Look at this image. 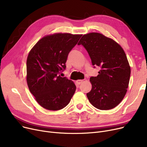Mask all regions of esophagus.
Segmentation results:
<instances>
[{
	"instance_id": "obj_1",
	"label": "esophagus",
	"mask_w": 147,
	"mask_h": 147,
	"mask_svg": "<svg viewBox=\"0 0 147 147\" xmlns=\"http://www.w3.org/2000/svg\"><path fill=\"white\" fill-rule=\"evenodd\" d=\"M76 82L78 84H80L83 82V80H76Z\"/></svg>"
}]
</instances>
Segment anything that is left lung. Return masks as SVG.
Here are the masks:
<instances>
[{"instance_id":"left-lung-1","label":"left lung","mask_w":147,"mask_h":147,"mask_svg":"<svg viewBox=\"0 0 147 147\" xmlns=\"http://www.w3.org/2000/svg\"><path fill=\"white\" fill-rule=\"evenodd\" d=\"M80 45L87 51L92 65L101 67L98 75L90 78L89 101L99 110L112 109L122 101L129 85L130 67L125 52L117 42L98 33L83 35Z\"/></svg>"}]
</instances>
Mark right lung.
Listing matches in <instances>:
<instances>
[{
	"instance_id": "add662e5",
	"label": "right lung",
	"mask_w": 147,
	"mask_h": 147,
	"mask_svg": "<svg viewBox=\"0 0 147 147\" xmlns=\"http://www.w3.org/2000/svg\"><path fill=\"white\" fill-rule=\"evenodd\" d=\"M81 34L56 33L38 41L27 59V82L37 102L45 109L66 107L76 89L74 82L59 75L66 68L68 53Z\"/></svg>"
}]
</instances>
